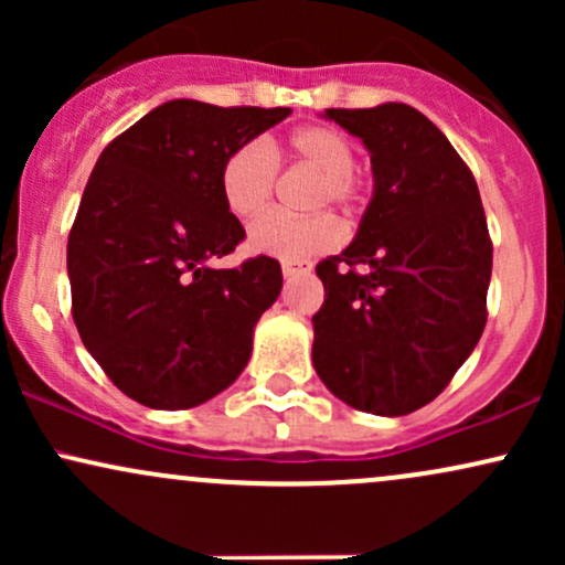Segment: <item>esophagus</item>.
Returning a JSON list of instances; mask_svg holds the SVG:
<instances>
[{
	"label": "esophagus",
	"mask_w": 565,
	"mask_h": 565,
	"mask_svg": "<svg viewBox=\"0 0 565 565\" xmlns=\"http://www.w3.org/2000/svg\"><path fill=\"white\" fill-rule=\"evenodd\" d=\"M281 274H284V278H297V276H305V274H310V263H305V260H284L281 263Z\"/></svg>",
	"instance_id": "esophagus-1"
}]
</instances>
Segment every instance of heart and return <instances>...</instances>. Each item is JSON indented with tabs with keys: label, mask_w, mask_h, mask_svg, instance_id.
I'll list each match as a JSON object with an SVG mask.
<instances>
[{
	"label": "heart",
	"mask_w": 565,
	"mask_h": 565,
	"mask_svg": "<svg viewBox=\"0 0 565 565\" xmlns=\"http://www.w3.org/2000/svg\"><path fill=\"white\" fill-rule=\"evenodd\" d=\"M278 151V148H276ZM284 151L289 157L305 161L321 172V183L316 188L313 206L340 204L345 206L355 199L359 180H355L353 142L334 127L310 125L300 127L287 138ZM276 183V159L270 157L263 142H244L228 153L220 170V196L225 210L238 220L260 215L270 201ZM340 242V225L329 215L291 217L284 212H270L249 228L246 244L255 255L278 257V260H302L332 249Z\"/></svg>",
	"instance_id": "1"
}]
</instances>
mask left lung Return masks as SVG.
<instances>
[{"mask_svg":"<svg viewBox=\"0 0 565 565\" xmlns=\"http://www.w3.org/2000/svg\"><path fill=\"white\" fill-rule=\"evenodd\" d=\"M364 142L374 191L359 231L319 263L313 366L342 404L404 417L430 404L486 327L491 242L476 178L406 103L327 108Z\"/></svg>","mask_w":565,"mask_h":565,"instance_id":"8db88e82","label":"left lung"}]
</instances>
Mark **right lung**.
Listing matches in <instances>:
<instances>
[{
    "label": "right lung",
    "mask_w": 565,
    "mask_h": 565,
    "mask_svg": "<svg viewBox=\"0 0 565 565\" xmlns=\"http://www.w3.org/2000/svg\"><path fill=\"white\" fill-rule=\"evenodd\" d=\"M291 108L170 100L97 159L68 236L74 323L121 393L148 408H191L231 387L281 265L255 257L212 268L244 238L220 196L231 151Z\"/></svg>",
    "instance_id": "1"
}]
</instances>
